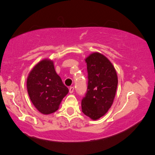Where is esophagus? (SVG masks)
<instances>
[{"label": "esophagus", "mask_w": 155, "mask_h": 155, "mask_svg": "<svg viewBox=\"0 0 155 155\" xmlns=\"http://www.w3.org/2000/svg\"><path fill=\"white\" fill-rule=\"evenodd\" d=\"M74 87H71L69 88V92H70V93H73V92H74Z\"/></svg>", "instance_id": "34e87169"}]
</instances>
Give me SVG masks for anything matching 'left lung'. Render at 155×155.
Returning <instances> with one entry per match:
<instances>
[{
	"mask_svg": "<svg viewBox=\"0 0 155 155\" xmlns=\"http://www.w3.org/2000/svg\"><path fill=\"white\" fill-rule=\"evenodd\" d=\"M87 69V89L81 100V110L92 120L103 117L113 104L117 84V72L104 55L93 53L85 60Z\"/></svg>",
	"mask_w": 155,
	"mask_h": 155,
	"instance_id": "8db88e82",
	"label": "left lung"
}]
</instances>
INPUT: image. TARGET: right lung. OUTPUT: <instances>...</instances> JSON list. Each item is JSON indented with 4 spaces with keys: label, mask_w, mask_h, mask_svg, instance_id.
Returning <instances> with one entry per match:
<instances>
[{
    "label": "right lung",
    "mask_w": 155,
    "mask_h": 155,
    "mask_svg": "<svg viewBox=\"0 0 155 155\" xmlns=\"http://www.w3.org/2000/svg\"><path fill=\"white\" fill-rule=\"evenodd\" d=\"M27 88L35 107L44 114L54 113L68 92L55 72L53 62L44 60L37 64L27 79Z\"/></svg>",
    "instance_id": "right-lung-1"
}]
</instances>
